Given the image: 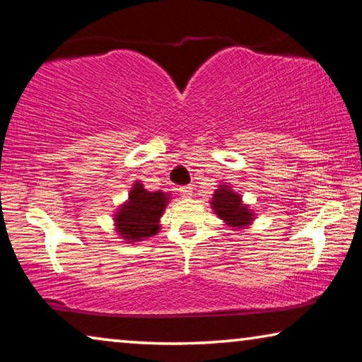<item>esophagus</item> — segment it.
<instances>
[{
	"label": "esophagus",
	"instance_id": "esophagus-1",
	"mask_svg": "<svg viewBox=\"0 0 362 362\" xmlns=\"http://www.w3.org/2000/svg\"><path fill=\"white\" fill-rule=\"evenodd\" d=\"M179 192L183 198H192L193 194V187L192 185H185V187H180Z\"/></svg>",
	"mask_w": 362,
	"mask_h": 362
}]
</instances>
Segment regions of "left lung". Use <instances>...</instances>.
<instances>
[{
	"label": "left lung",
	"mask_w": 362,
	"mask_h": 362,
	"mask_svg": "<svg viewBox=\"0 0 362 362\" xmlns=\"http://www.w3.org/2000/svg\"><path fill=\"white\" fill-rule=\"evenodd\" d=\"M211 208L214 209L219 219L226 222V226L233 228L248 227L255 219V214L248 208V204H243L242 197L226 183L217 187V190L212 194Z\"/></svg>",
	"instance_id": "left-lung-1"
}]
</instances>
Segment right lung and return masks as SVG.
Listing matches in <instances>:
<instances>
[{
    "label": "right lung",
    "mask_w": 362,
    "mask_h": 362,
    "mask_svg": "<svg viewBox=\"0 0 362 362\" xmlns=\"http://www.w3.org/2000/svg\"><path fill=\"white\" fill-rule=\"evenodd\" d=\"M169 202L170 193L148 192L143 183H134L129 199L120 204L114 216L120 238L127 240V243H135L156 235L160 228L159 219Z\"/></svg>",
    "instance_id": "1"
}]
</instances>
